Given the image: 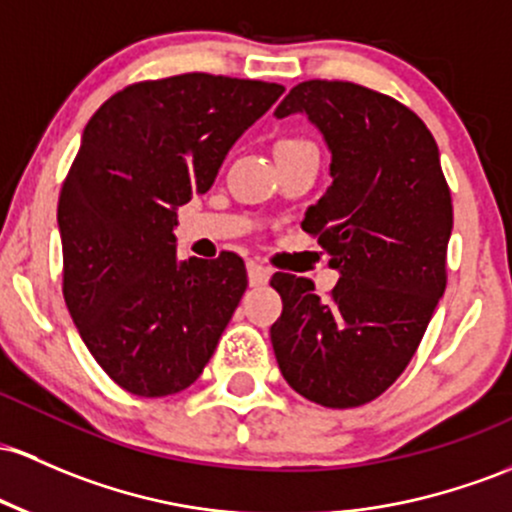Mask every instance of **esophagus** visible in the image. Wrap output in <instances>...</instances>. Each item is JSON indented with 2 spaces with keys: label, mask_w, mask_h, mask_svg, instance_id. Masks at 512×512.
Returning <instances> with one entry per match:
<instances>
[{
  "label": "esophagus",
  "mask_w": 512,
  "mask_h": 512,
  "mask_svg": "<svg viewBox=\"0 0 512 512\" xmlns=\"http://www.w3.org/2000/svg\"><path fill=\"white\" fill-rule=\"evenodd\" d=\"M247 282H250V286H265L269 282V269L260 262L250 260L247 262Z\"/></svg>",
  "instance_id": "34e87169"
}]
</instances>
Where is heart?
Here are the masks:
<instances>
[{
  "label": "heart",
  "instance_id": "1",
  "mask_svg": "<svg viewBox=\"0 0 512 512\" xmlns=\"http://www.w3.org/2000/svg\"><path fill=\"white\" fill-rule=\"evenodd\" d=\"M303 145H311L308 143V140H303V138H282L277 143V153H286V150H296V148H303Z\"/></svg>",
  "mask_w": 512,
  "mask_h": 512
}]
</instances>
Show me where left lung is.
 Returning a JSON list of instances; mask_svg holds the SVG:
<instances>
[{
	"label": "left lung",
	"mask_w": 512,
	"mask_h": 512,
	"mask_svg": "<svg viewBox=\"0 0 512 512\" xmlns=\"http://www.w3.org/2000/svg\"><path fill=\"white\" fill-rule=\"evenodd\" d=\"M289 114H306L333 155V184L301 228L340 279L320 299L311 279L274 274L284 303L269 328L274 357L308 401L364 406L403 374L445 294L452 196L435 138L401 101L308 80L274 111Z\"/></svg>",
	"instance_id": "obj_1"
}]
</instances>
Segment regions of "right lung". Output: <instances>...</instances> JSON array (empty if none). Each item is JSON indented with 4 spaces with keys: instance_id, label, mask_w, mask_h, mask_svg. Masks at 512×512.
<instances>
[{
    "instance_id": "add662e5",
    "label": "right lung",
    "mask_w": 512,
    "mask_h": 512,
    "mask_svg": "<svg viewBox=\"0 0 512 512\" xmlns=\"http://www.w3.org/2000/svg\"><path fill=\"white\" fill-rule=\"evenodd\" d=\"M260 80L187 72L99 106L58 201L63 296L121 389L157 398L204 372L245 294L235 252L177 260V209L206 194L228 150L282 97Z\"/></svg>"
}]
</instances>
